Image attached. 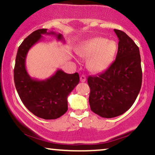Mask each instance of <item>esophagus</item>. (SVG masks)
Listing matches in <instances>:
<instances>
[{
    "label": "esophagus",
    "instance_id": "34e87169",
    "mask_svg": "<svg viewBox=\"0 0 155 155\" xmlns=\"http://www.w3.org/2000/svg\"><path fill=\"white\" fill-rule=\"evenodd\" d=\"M80 81H81V82H84V81H86V76H85V75H81L80 76Z\"/></svg>",
    "mask_w": 155,
    "mask_h": 155
}]
</instances>
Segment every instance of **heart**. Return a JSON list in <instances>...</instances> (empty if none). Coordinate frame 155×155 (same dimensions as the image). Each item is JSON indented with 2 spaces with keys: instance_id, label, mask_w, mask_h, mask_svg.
<instances>
[{
  "instance_id": "heart-1",
  "label": "heart",
  "mask_w": 155,
  "mask_h": 155,
  "mask_svg": "<svg viewBox=\"0 0 155 155\" xmlns=\"http://www.w3.org/2000/svg\"><path fill=\"white\" fill-rule=\"evenodd\" d=\"M117 51L114 41L96 37L83 42L78 48V54L89 58L87 63L88 70L93 73L104 71L112 63Z\"/></svg>"
}]
</instances>
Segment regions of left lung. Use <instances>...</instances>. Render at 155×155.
Here are the masks:
<instances>
[{
  "instance_id": "1",
  "label": "left lung",
  "mask_w": 155,
  "mask_h": 155,
  "mask_svg": "<svg viewBox=\"0 0 155 155\" xmlns=\"http://www.w3.org/2000/svg\"><path fill=\"white\" fill-rule=\"evenodd\" d=\"M114 32L119 38L116 60L106 71L87 78L90 108L104 118L127 111L134 104L142 84L138 46L124 32L117 29Z\"/></svg>"
}]
</instances>
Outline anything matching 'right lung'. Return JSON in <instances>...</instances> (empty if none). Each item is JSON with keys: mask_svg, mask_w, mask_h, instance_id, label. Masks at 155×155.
<instances>
[{"mask_svg": "<svg viewBox=\"0 0 155 155\" xmlns=\"http://www.w3.org/2000/svg\"><path fill=\"white\" fill-rule=\"evenodd\" d=\"M54 35L63 41V35L47 29H38L30 34L19 47L14 69V79L17 91L25 107L36 117L44 120H55L68 110V96L79 82L78 73L68 74L58 70L49 79H32L25 68L27 54L35 44L43 38L42 35Z\"/></svg>", "mask_w": 155, "mask_h": 155, "instance_id": "right-lung-1", "label": "right lung"}]
</instances>
